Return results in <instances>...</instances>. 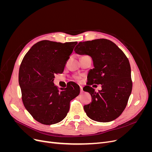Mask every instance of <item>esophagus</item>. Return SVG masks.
<instances>
[{"mask_svg":"<svg viewBox=\"0 0 152 152\" xmlns=\"http://www.w3.org/2000/svg\"><path fill=\"white\" fill-rule=\"evenodd\" d=\"M80 92H81V93H82V92H83V89H82V87L80 86Z\"/></svg>","mask_w":152,"mask_h":152,"instance_id":"1","label":"esophagus"}]
</instances>
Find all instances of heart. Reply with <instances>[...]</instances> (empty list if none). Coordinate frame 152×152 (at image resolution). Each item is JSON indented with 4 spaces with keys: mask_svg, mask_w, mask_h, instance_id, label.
<instances>
[{
    "mask_svg": "<svg viewBox=\"0 0 152 152\" xmlns=\"http://www.w3.org/2000/svg\"><path fill=\"white\" fill-rule=\"evenodd\" d=\"M75 78H76L77 80H80V77H76Z\"/></svg>",
    "mask_w": 152,
    "mask_h": 152,
    "instance_id": "obj_1",
    "label": "heart"
}]
</instances>
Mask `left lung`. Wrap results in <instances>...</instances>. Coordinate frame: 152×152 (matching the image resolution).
<instances>
[{"instance_id":"obj_1","label":"left lung","mask_w":152,"mask_h":152,"mask_svg":"<svg viewBox=\"0 0 152 152\" xmlns=\"http://www.w3.org/2000/svg\"><path fill=\"white\" fill-rule=\"evenodd\" d=\"M74 50L90 56L94 66L89 73L87 86L83 88L92 98L91 103L84 106L87 115L100 122L115 120L126 108L132 91L128 58L115 44L104 39L80 42ZM93 83L102 84V89L96 92L90 87Z\"/></svg>"}]
</instances>
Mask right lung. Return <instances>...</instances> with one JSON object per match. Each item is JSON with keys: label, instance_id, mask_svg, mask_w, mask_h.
I'll return each mask as SVG.
<instances>
[{"label": "right lung", "instance_id": "1", "mask_svg": "<svg viewBox=\"0 0 152 152\" xmlns=\"http://www.w3.org/2000/svg\"><path fill=\"white\" fill-rule=\"evenodd\" d=\"M77 42L36 43L23 59L19 84L25 108L37 122L50 125L63 120L70 102L80 93V87L70 82L66 88L54 86V75L61 73Z\"/></svg>", "mask_w": 152, "mask_h": 152}]
</instances>
